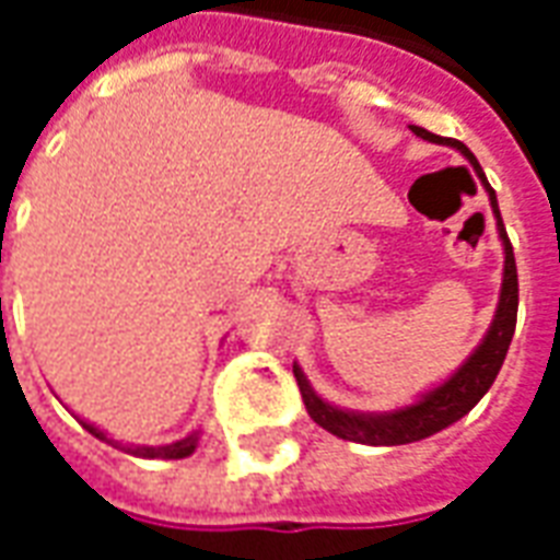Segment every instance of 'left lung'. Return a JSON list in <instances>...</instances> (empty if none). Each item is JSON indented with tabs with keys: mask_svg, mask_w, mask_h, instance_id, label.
Here are the masks:
<instances>
[{
	"mask_svg": "<svg viewBox=\"0 0 560 560\" xmlns=\"http://www.w3.org/2000/svg\"><path fill=\"white\" fill-rule=\"evenodd\" d=\"M413 131L420 135L422 140H432V143H446V147L458 149L465 159L474 164V171L480 173V164L470 155V149L458 140H444L425 131V128H417ZM482 185L489 191V200H492V212L498 219V233L504 240V284H501V300H498V312H494V320L486 339L480 341V348L470 353L468 363L458 369L456 375L444 381L441 387L429 389L420 401H413L408 408H399V411L389 413H357V411H341L336 405H329L317 396L315 389L308 387L303 369L293 365V377L300 384V393H303L305 411L308 417L324 425L327 432H332L336 438H345V441H357V444L369 446H396V444H411V441H422L429 434L441 432L446 425H453L456 420H462L465 413L477 405V401L489 393V387L494 384V377L504 365L506 348L513 341V332H516V312H518V276H516V257H513V245L506 240L504 221H501V212H498V197H494L492 185L486 183L482 176Z\"/></svg>",
	"mask_w": 560,
	"mask_h": 560,
	"instance_id": "8db88e82",
	"label": "left lung"
}]
</instances>
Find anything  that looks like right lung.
<instances>
[{
	"label": "right lung",
	"mask_w": 560,
	"mask_h": 560,
	"mask_svg": "<svg viewBox=\"0 0 560 560\" xmlns=\"http://www.w3.org/2000/svg\"><path fill=\"white\" fill-rule=\"evenodd\" d=\"M86 429H90L95 438H102V441H107V444H114L107 434L102 432V429H95V425H90V422H83ZM122 446V444H116ZM197 446V432L188 434V438H183V441H176V444H164V446H122V450H128V453H135V456H143V458H185L195 453Z\"/></svg>",
	"instance_id": "1"
}]
</instances>
